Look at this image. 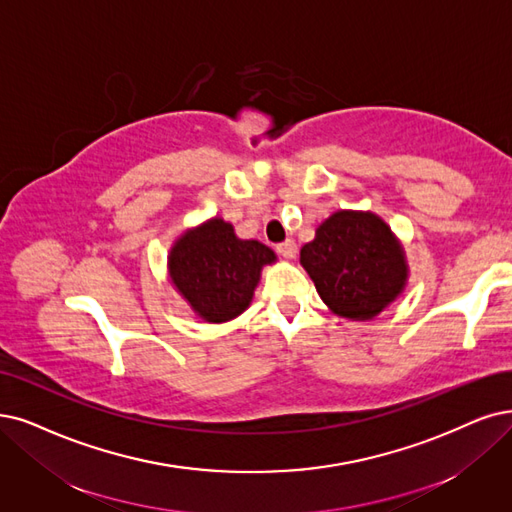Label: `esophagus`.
Masks as SVG:
<instances>
[{
  "label": "esophagus",
  "mask_w": 512,
  "mask_h": 512,
  "mask_svg": "<svg viewBox=\"0 0 512 512\" xmlns=\"http://www.w3.org/2000/svg\"><path fill=\"white\" fill-rule=\"evenodd\" d=\"M276 251L285 257V259H293L295 255H297V244H295V240H285V242H280L278 246H276Z\"/></svg>",
  "instance_id": "1"
}]
</instances>
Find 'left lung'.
Segmentation results:
<instances>
[{
	"instance_id": "8db88e82",
	"label": "left lung",
	"mask_w": 512,
	"mask_h": 512,
	"mask_svg": "<svg viewBox=\"0 0 512 512\" xmlns=\"http://www.w3.org/2000/svg\"><path fill=\"white\" fill-rule=\"evenodd\" d=\"M299 261L329 310L350 320H371L407 285V259L384 219L337 211L301 246Z\"/></svg>"
}]
</instances>
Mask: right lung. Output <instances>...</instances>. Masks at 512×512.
<instances>
[{"label":"right lung","mask_w":512,"mask_h":512,"mask_svg":"<svg viewBox=\"0 0 512 512\" xmlns=\"http://www.w3.org/2000/svg\"><path fill=\"white\" fill-rule=\"evenodd\" d=\"M276 261L270 246L240 240L219 217L187 230L168 253V276L206 323H227L249 308L261 268Z\"/></svg>","instance_id":"obj_1"}]
</instances>
